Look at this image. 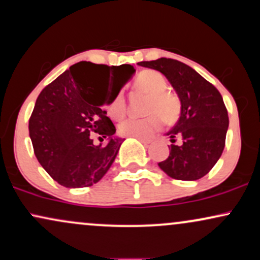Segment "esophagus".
Listing matches in <instances>:
<instances>
[{
    "instance_id": "esophagus-1",
    "label": "esophagus",
    "mask_w": 260,
    "mask_h": 260,
    "mask_svg": "<svg viewBox=\"0 0 260 260\" xmlns=\"http://www.w3.org/2000/svg\"><path fill=\"white\" fill-rule=\"evenodd\" d=\"M137 139H138L139 142H142L143 144H144V145H148V144H150V142H151L150 139H145V138H137Z\"/></svg>"
}]
</instances>
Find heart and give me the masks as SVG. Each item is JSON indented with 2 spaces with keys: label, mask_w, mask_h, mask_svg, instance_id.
<instances>
[{
  "label": "heart",
  "mask_w": 260,
  "mask_h": 260,
  "mask_svg": "<svg viewBox=\"0 0 260 260\" xmlns=\"http://www.w3.org/2000/svg\"><path fill=\"white\" fill-rule=\"evenodd\" d=\"M136 89L150 95L147 113H151L144 118H127L118 124V131L122 136L136 137V138H148L162 126V120L174 121L180 113V101L175 95L168 92V80L164 74L157 71H143L137 77ZM160 115H159L158 113ZM110 117L120 120L126 113V101L123 92H118L113 96L107 106Z\"/></svg>",
  "instance_id": "1"
}]
</instances>
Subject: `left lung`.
<instances>
[{"label":"left lung","instance_id":"left-lung-1","mask_svg":"<svg viewBox=\"0 0 260 260\" xmlns=\"http://www.w3.org/2000/svg\"><path fill=\"white\" fill-rule=\"evenodd\" d=\"M138 64L162 73L181 103L180 118L166 134L172 143L181 137L182 143L171 145L159 168L175 180H199L214 168L225 148L229 115L221 94L192 67L176 59L161 57Z\"/></svg>","mask_w":260,"mask_h":260}]
</instances>
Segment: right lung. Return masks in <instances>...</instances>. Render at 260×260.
Here are the masks:
<instances>
[{
	"label": "right lung",
	"mask_w": 260,
	"mask_h": 260,
	"mask_svg": "<svg viewBox=\"0 0 260 260\" xmlns=\"http://www.w3.org/2000/svg\"><path fill=\"white\" fill-rule=\"evenodd\" d=\"M113 67L82 61L71 66L38 96L29 136L40 165L61 186L82 188L98 183L123 143L104 109L121 90L107 96ZM120 67L127 71V80L136 73L131 64ZM92 133L100 136V143L92 140Z\"/></svg>",
	"instance_id": "obj_1"
}]
</instances>
